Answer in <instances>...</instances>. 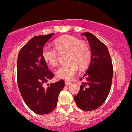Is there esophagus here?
<instances>
[{"label":"esophagus","mask_w":132,"mask_h":132,"mask_svg":"<svg viewBox=\"0 0 132 132\" xmlns=\"http://www.w3.org/2000/svg\"><path fill=\"white\" fill-rule=\"evenodd\" d=\"M65 85H66L67 86H68V85H70L71 84V83L70 82H69V81H67L66 80V81H65Z\"/></svg>","instance_id":"1"}]
</instances>
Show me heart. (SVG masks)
Segmentation results:
<instances>
[{"mask_svg":"<svg viewBox=\"0 0 132 132\" xmlns=\"http://www.w3.org/2000/svg\"><path fill=\"white\" fill-rule=\"evenodd\" d=\"M54 48L44 47L41 52L43 60L48 65L55 67L58 64V54L67 51L65 61L56 71V77L65 80H71L76 75L79 67L85 68L91 61V54L88 45L72 35H64L53 41Z\"/></svg>","mask_w":132,"mask_h":132,"instance_id":"heart-1","label":"heart"}]
</instances>
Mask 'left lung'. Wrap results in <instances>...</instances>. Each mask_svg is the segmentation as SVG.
Here are the masks:
<instances>
[{
    "label": "left lung",
    "instance_id": "obj_1",
    "mask_svg": "<svg viewBox=\"0 0 132 132\" xmlns=\"http://www.w3.org/2000/svg\"><path fill=\"white\" fill-rule=\"evenodd\" d=\"M88 39L91 50L89 68L79 79L82 82L75 96L77 106L84 111H93L102 106L109 95L113 77V65L108 47L89 32L82 34Z\"/></svg>",
    "mask_w": 132,
    "mask_h": 132
}]
</instances>
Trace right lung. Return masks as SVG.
<instances>
[{
  "instance_id": "right-lung-1",
  "label": "right lung",
  "mask_w": 132,
  "mask_h": 132,
  "mask_svg": "<svg viewBox=\"0 0 132 132\" xmlns=\"http://www.w3.org/2000/svg\"><path fill=\"white\" fill-rule=\"evenodd\" d=\"M54 34L36 36L20 50L18 55L17 84L23 100L30 110L39 115L47 114L55 109L58 96L64 88L61 79L53 84H45L54 74L43 60L41 52L47 41Z\"/></svg>"
}]
</instances>
